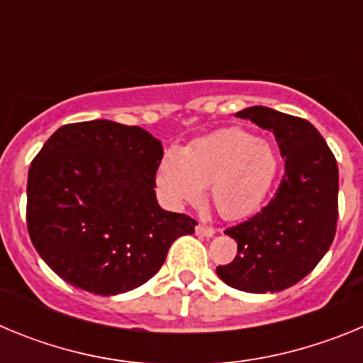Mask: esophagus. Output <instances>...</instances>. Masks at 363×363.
<instances>
[{"instance_id": "34e87169", "label": "esophagus", "mask_w": 363, "mask_h": 363, "mask_svg": "<svg viewBox=\"0 0 363 363\" xmlns=\"http://www.w3.org/2000/svg\"><path fill=\"white\" fill-rule=\"evenodd\" d=\"M214 233H216V229H214V227L196 225V234H200V236H205V238H211Z\"/></svg>"}]
</instances>
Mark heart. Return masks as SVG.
<instances>
[{
    "mask_svg": "<svg viewBox=\"0 0 363 363\" xmlns=\"http://www.w3.org/2000/svg\"><path fill=\"white\" fill-rule=\"evenodd\" d=\"M277 171V152L267 142L247 130L225 129L189 143L182 152L169 150L156 184L174 207L198 203L209 187L218 214L236 220L259 209Z\"/></svg>",
    "mask_w": 363,
    "mask_h": 363,
    "instance_id": "1",
    "label": "heart"
}]
</instances>
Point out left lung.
I'll return each mask as SVG.
<instances>
[{"label":"left lung","mask_w":363,"mask_h":363,"mask_svg":"<svg viewBox=\"0 0 363 363\" xmlns=\"http://www.w3.org/2000/svg\"><path fill=\"white\" fill-rule=\"evenodd\" d=\"M236 116L274 134L285 172L264 209L225 230L238 243V255L216 272L234 289L278 293L306 278L335 240L338 165L322 134L303 118L269 107L243 108Z\"/></svg>","instance_id":"8db88e82"}]
</instances>
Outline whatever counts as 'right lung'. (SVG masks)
<instances>
[{"label":"right lung","mask_w":363,"mask_h":363,"mask_svg":"<svg viewBox=\"0 0 363 363\" xmlns=\"http://www.w3.org/2000/svg\"><path fill=\"white\" fill-rule=\"evenodd\" d=\"M160 140L142 127L94 120L63 125L32 160L27 229L57 277L112 296L152 278L196 220L156 201Z\"/></svg>","instance_id":"right-lung-1"}]
</instances>
